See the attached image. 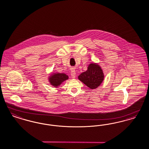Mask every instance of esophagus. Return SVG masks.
Masks as SVG:
<instances>
[{
  "instance_id": "34e87169",
  "label": "esophagus",
  "mask_w": 149,
  "mask_h": 149,
  "mask_svg": "<svg viewBox=\"0 0 149 149\" xmlns=\"http://www.w3.org/2000/svg\"><path fill=\"white\" fill-rule=\"evenodd\" d=\"M71 77L72 78H74L76 77V72L74 70H71Z\"/></svg>"
}]
</instances>
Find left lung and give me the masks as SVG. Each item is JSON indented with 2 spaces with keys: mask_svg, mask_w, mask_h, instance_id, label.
Masks as SVG:
<instances>
[{
  "mask_svg": "<svg viewBox=\"0 0 149 149\" xmlns=\"http://www.w3.org/2000/svg\"><path fill=\"white\" fill-rule=\"evenodd\" d=\"M78 78L88 87L91 89H95L100 86L102 82L104 75L99 64L91 63L88 65L87 70L79 74Z\"/></svg>",
  "mask_w": 149,
  "mask_h": 149,
  "instance_id": "8db88e82",
  "label": "left lung"
}]
</instances>
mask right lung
I'll list each match as a JSON object with an SVG mask.
<instances>
[{
    "mask_svg": "<svg viewBox=\"0 0 149 149\" xmlns=\"http://www.w3.org/2000/svg\"><path fill=\"white\" fill-rule=\"evenodd\" d=\"M68 79V76L65 74L56 73L52 74L49 78V81L52 85L56 87L59 86L64 81Z\"/></svg>",
    "mask_w": 149,
    "mask_h": 149,
    "instance_id": "right-lung-1",
    "label": "right lung"
}]
</instances>
